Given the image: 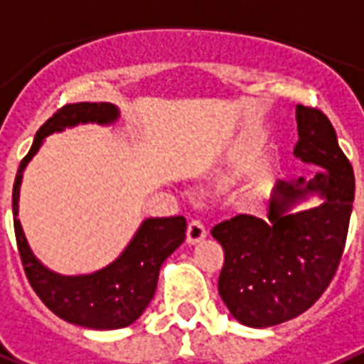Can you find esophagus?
<instances>
[{"mask_svg": "<svg viewBox=\"0 0 364 364\" xmlns=\"http://www.w3.org/2000/svg\"><path fill=\"white\" fill-rule=\"evenodd\" d=\"M205 237H207V228L203 226V222L191 220L188 224V232H186V241H188V245H197Z\"/></svg>", "mask_w": 364, "mask_h": 364, "instance_id": "34e87169", "label": "esophagus"}]
</instances>
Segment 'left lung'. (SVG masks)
<instances>
[{
    "mask_svg": "<svg viewBox=\"0 0 364 364\" xmlns=\"http://www.w3.org/2000/svg\"><path fill=\"white\" fill-rule=\"evenodd\" d=\"M294 156L323 171L311 180H279L267 203V222L249 214L213 228L224 249L218 292L241 325L266 328L309 309L331 284L342 260L355 199L351 163L321 109L296 106ZM317 193V208L292 211Z\"/></svg>",
    "mask_w": 364,
    "mask_h": 364,
    "instance_id": "obj_1",
    "label": "left lung"
}]
</instances>
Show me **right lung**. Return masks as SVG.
Instances as JSON below:
<instances>
[{
  "label": "right lung",
  "mask_w": 364,
  "mask_h": 364,
  "mask_svg": "<svg viewBox=\"0 0 364 364\" xmlns=\"http://www.w3.org/2000/svg\"><path fill=\"white\" fill-rule=\"evenodd\" d=\"M119 117V109L109 102H77L60 108L38 131L28 156L21 161L13 186L15 237L26 277L41 302L72 325L112 331L132 325L148 308L156 294L161 264L186 239V218H148L138 228L131 243L109 266L89 275H60L47 269L33 256L22 232L18 216V193L22 173L45 136L80 123L109 125Z\"/></svg>",
  "instance_id": "add662e5"
}]
</instances>
